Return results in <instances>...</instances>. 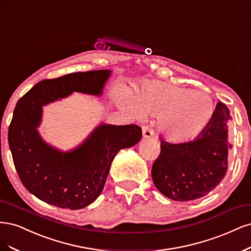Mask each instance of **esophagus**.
Instances as JSON below:
<instances>
[{"label": "esophagus", "mask_w": 251, "mask_h": 251, "mask_svg": "<svg viewBox=\"0 0 251 251\" xmlns=\"http://www.w3.org/2000/svg\"><path fill=\"white\" fill-rule=\"evenodd\" d=\"M142 130H143V136L145 139H150V137L153 136V130L149 127V126H143L142 127Z\"/></svg>", "instance_id": "esophagus-1"}]
</instances>
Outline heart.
Returning a JSON list of instances; mask_svg holds the SVG:
<instances>
[{
	"label": "heart",
	"mask_w": 251,
	"mask_h": 251,
	"mask_svg": "<svg viewBox=\"0 0 251 251\" xmlns=\"http://www.w3.org/2000/svg\"><path fill=\"white\" fill-rule=\"evenodd\" d=\"M115 98L126 110L157 117L159 132L174 143L198 139L216 116V104L211 96L165 82H145L133 97L120 88Z\"/></svg>",
	"instance_id": "1"
}]
</instances>
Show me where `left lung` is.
I'll return each instance as SVG.
<instances>
[{
    "label": "left lung",
    "mask_w": 251,
    "mask_h": 251,
    "mask_svg": "<svg viewBox=\"0 0 251 251\" xmlns=\"http://www.w3.org/2000/svg\"><path fill=\"white\" fill-rule=\"evenodd\" d=\"M229 109L222 102L216 106L212 125L198 139L173 144L160 139V153L151 176L157 190L176 201H191L213 191L227 172Z\"/></svg>",
    "instance_id": "obj_1"
}]
</instances>
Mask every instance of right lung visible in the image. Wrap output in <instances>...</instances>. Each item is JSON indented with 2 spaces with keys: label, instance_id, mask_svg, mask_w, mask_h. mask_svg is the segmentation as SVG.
I'll return each instance as SVG.
<instances>
[{
  "label": "right lung",
  "instance_id": "right-lung-1",
  "mask_svg": "<svg viewBox=\"0 0 251 251\" xmlns=\"http://www.w3.org/2000/svg\"><path fill=\"white\" fill-rule=\"evenodd\" d=\"M110 71L78 72L38 82L19 100L8 143L22 183L38 199L61 208L79 209L94 202L106 181L112 159L142 137L137 125L101 124L76 149L61 152L40 137L42 106L73 92L99 96Z\"/></svg>",
  "mask_w": 251,
  "mask_h": 251
}]
</instances>
